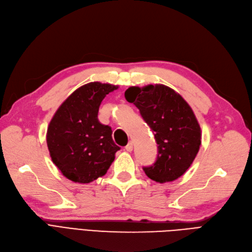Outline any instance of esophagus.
Returning a JSON list of instances; mask_svg holds the SVG:
<instances>
[{
	"mask_svg": "<svg viewBox=\"0 0 252 252\" xmlns=\"http://www.w3.org/2000/svg\"><path fill=\"white\" fill-rule=\"evenodd\" d=\"M126 152H132L133 151V142L132 141H128V143L126 146Z\"/></svg>",
	"mask_w": 252,
	"mask_h": 252,
	"instance_id": "obj_1",
	"label": "esophagus"
}]
</instances>
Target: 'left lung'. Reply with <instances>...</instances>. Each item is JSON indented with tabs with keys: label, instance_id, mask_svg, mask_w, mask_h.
<instances>
[{
	"label": "left lung",
	"instance_id": "left-lung-1",
	"mask_svg": "<svg viewBox=\"0 0 252 252\" xmlns=\"http://www.w3.org/2000/svg\"><path fill=\"white\" fill-rule=\"evenodd\" d=\"M125 96L140 111L158 144L157 160L143 167L145 174L161 184L179 179L193 163L201 144V129L191 107L178 92L162 84L129 87Z\"/></svg>",
	"mask_w": 252,
	"mask_h": 252
}]
</instances>
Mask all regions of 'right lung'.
Listing matches in <instances>:
<instances>
[{
  "label": "right lung",
  "mask_w": 252,
  "mask_h": 252,
  "mask_svg": "<svg viewBox=\"0 0 252 252\" xmlns=\"http://www.w3.org/2000/svg\"><path fill=\"white\" fill-rule=\"evenodd\" d=\"M118 86L91 82L73 91L56 111L46 132L53 163L65 178L88 184L105 175L120 150L98 118L100 102Z\"/></svg>",
  "instance_id": "add662e5"
}]
</instances>
